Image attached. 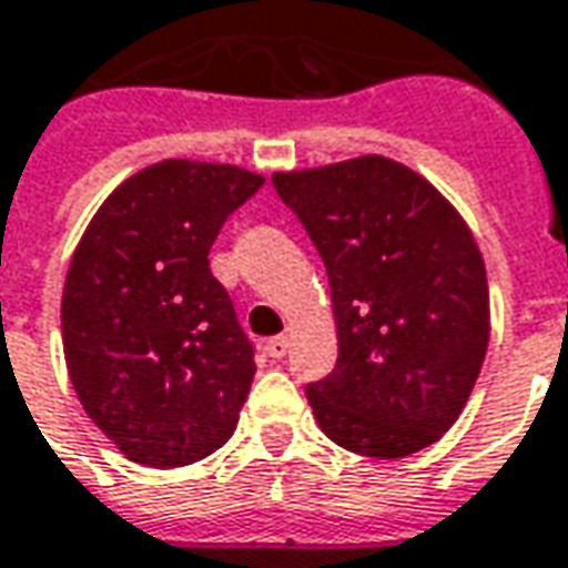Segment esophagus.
Here are the masks:
<instances>
[{
	"label": "esophagus",
	"mask_w": 568,
	"mask_h": 568,
	"mask_svg": "<svg viewBox=\"0 0 568 568\" xmlns=\"http://www.w3.org/2000/svg\"><path fill=\"white\" fill-rule=\"evenodd\" d=\"M264 351H267V356H273V359H283L285 353H288V338H285V335L267 338L264 341Z\"/></svg>",
	"instance_id": "esophagus-1"
}]
</instances>
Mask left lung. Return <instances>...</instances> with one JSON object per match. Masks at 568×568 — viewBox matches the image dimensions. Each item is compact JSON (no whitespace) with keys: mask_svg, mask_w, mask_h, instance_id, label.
<instances>
[{"mask_svg":"<svg viewBox=\"0 0 568 568\" xmlns=\"http://www.w3.org/2000/svg\"><path fill=\"white\" fill-rule=\"evenodd\" d=\"M323 255L338 366L307 387L323 434L406 458L458 422L489 347V283L470 227L439 190L378 153L276 172Z\"/></svg>","mask_w":568,"mask_h":568,"instance_id":"8db88e82","label":"left lung"}]
</instances>
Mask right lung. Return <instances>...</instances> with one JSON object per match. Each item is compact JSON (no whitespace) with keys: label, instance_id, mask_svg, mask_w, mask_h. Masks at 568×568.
I'll use <instances>...</instances> for the list:
<instances>
[{"label":"right lung","instance_id":"right-lung-1","mask_svg":"<svg viewBox=\"0 0 568 568\" xmlns=\"http://www.w3.org/2000/svg\"><path fill=\"white\" fill-rule=\"evenodd\" d=\"M261 184L227 162H153L106 196L70 257L67 372L129 462L184 467L236 430L255 359L209 248Z\"/></svg>","mask_w":568,"mask_h":568}]
</instances>
